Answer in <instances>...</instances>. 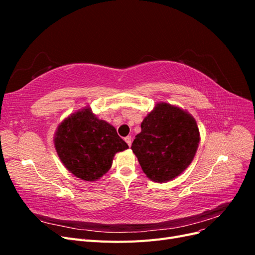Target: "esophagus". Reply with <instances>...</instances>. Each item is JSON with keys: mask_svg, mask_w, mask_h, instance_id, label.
Returning a JSON list of instances; mask_svg holds the SVG:
<instances>
[{"mask_svg": "<svg viewBox=\"0 0 255 255\" xmlns=\"http://www.w3.org/2000/svg\"><path fill=\"white\" fill-rule=\"evenodd\" d=\"M125 140H126V142L128 144V146H130V144H132V137H130V136H127V137L125 138Z\"/></svg>", "mask_w": 255, "mask_h": 255, "instance_id": "1", "label": "esophagus"}]
</instances>
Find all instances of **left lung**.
<instances>
[{"label":"left lung","mask_w":255,"mask_h":255,"mask_svg":"<svg viewBox=\"0 0 255 255\" xmlns=\"http://www.w3.org/2000/svg\"><path fill=\"white\" fill-rule=\"evenodd\" d=\"M200 141L196 120L168 103H158L141 123L132 150L150 180L168 182L194 159Z\"/></svg>","instance_id":"8db88e82"}]
</instances>
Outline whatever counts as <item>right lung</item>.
I'll list each match as a JSON object with an SVG mask.
<instances>
[{"label": "right lung", "mask_w": 255, "mask_h": 255, "mask_svg": "<svg viewBox=\"0 0 255 255\" xmlns=\"http://www.w3.org/2000/svg\"><path fill=\"white\" fill-rule=\"evenodd\" d=\"M54 143L68 170L89 182L109 171L115 154L128 148L116 128L98 119L89 109L75 113L61 122Z\"/></svg>", "instance_id": "add662e5"}]
</instances>
